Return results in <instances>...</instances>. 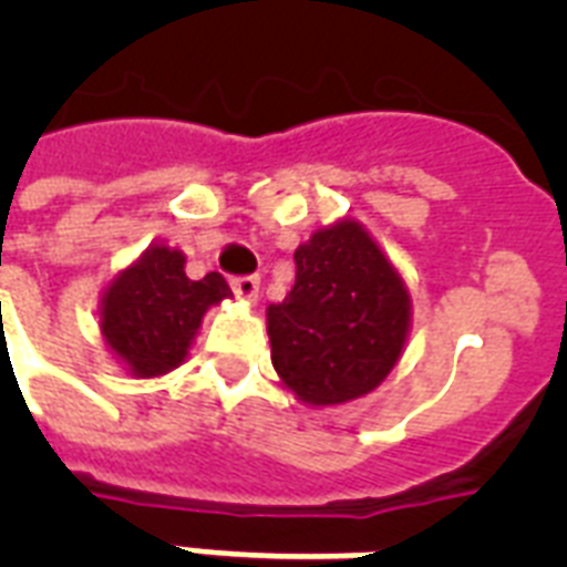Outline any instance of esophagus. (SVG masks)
<instances>
[{
    "label": "esophagus",
    "instance_id": "34e87169",
    "mask_svg": "<svg viewBox=\"0 0 567 567\" xmlns=\"http://www.w3.org/2000/svg\"><path fill=\"white\" fill-rule=\"evenodd\" d=\"M231 291L238 293L240 300H258V279L256 276H231Z\"/></svg>",
    "mask_w": 567,
    "mask_h": 567
}]
</instances>
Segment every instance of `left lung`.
<instances>
[{
	"label": "left lung",
	"instance_id": "8db88e82",
	"mask_svg": "<svg viewBox=\"0 0 567 567\" xmlns=\"http://www.w3.org/2000/svg\"><path fill=\"white\" fill-rule=\"evenodd\" d=\"M293 261V288L267 309L276 373L311 405L368 394L403 353L412 309L403 279L355 220L315 231Z\"/></svg>",
	"mask_w": 567,
	"mask_h": 567
}]
</instances>
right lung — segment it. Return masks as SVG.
<instances>
[{
	"instance_id": "add662e5",
	"label": "right lung",
	"mask_w": 567,
	"mask_h": 567,
	"mask_svg": "<svg viewBox=\"0 0 567 567\" xmlns=\"http://www.w3.org/2000/svg\"><path fill=\"white\" fill-rule=\"evenodd\" d=\"M220 274L185 276L179 249L153 247L109 285L102 297L105 344L137 377H162L185 362L208 306L229 297Z\"/></svg>"
}]
</instances>
